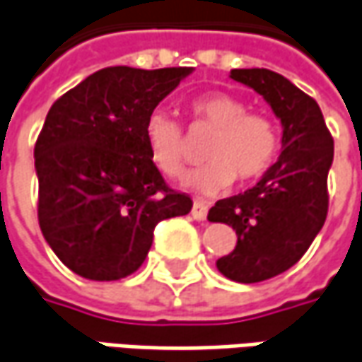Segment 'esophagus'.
I'll return each instance as SVG.
<instances>
[{"mask_svg":"<svg viewBox=\"0 0 362 362\" xmlns=\"http://www.w3.org/2000/svg\"><path fill=\"white\" fill-rule=\"evenodd\" d=\"M206 216H208V206L202 204V202H194V206H192V218L198 220V222H204Z\"/></svg>","mask_w":362,"mask_h":362,"instance_id":"34e87169","label":"esophagus"}]
</instances>
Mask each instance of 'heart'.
Segmentation results:
<instances>
[{
	"label": "heart",
	"mask_w": 362,
	"mask_h": 362,
	"mask_svg": "<svg viewBox=\"0 0 362 362\" xmlns=\"http://www.w3.org/2000/svg\"><path fill=\"white\" fill-rule=\"evenodd\" d=\"M198 124L216 129L206 146V164L182 176V188L198 196H214L240 180L262 176L279 148V132L272 119L250 112L247 103L228 93H206L190 103ZM144 142L150 162L166 176H178L184 168V132L164 110L150 112L144 122Z\"/></svg>",
	"instance_id": "b5f03b06"
}]
</instances>
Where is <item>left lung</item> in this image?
Wrapping results in <instances>:
<instances>
[{"label": "left lung", "mask_w": 362, "mask_h": 362, "mask_svg": "<svg viewBox=\"0 0 362 362\" xmlns=\"http://www.w3.org/2000/svg\"><path fill=\"white\" fill-rule=\"evenodd\" d=\"M230 77L253 88L281 122V154L243 194L216 202L210 222L232 226L238 243L216 262L228 279L257 284L293 267L327 218V176L333 139L323 112L284 75L269 69H233Z\"/></svg>", "instance_id": "obj_1"}]
</instances>
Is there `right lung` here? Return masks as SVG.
<instances>
[{"label":"right lung","instance_id":"right-lung-1","mask_svg":"<svg viewBox=\"0 0 362 362\" xmlns=\"http://www.w3.org/2000/svg\"><path fill=\"white\" fill-rule=\"evenodd\" d=\"M194 69L107 67L53 103L35 144L39 226L85 279L117 281L148 255L156 223L192 210L150 162L144 122Z\"/></svg>","mask_w":362,"mask_h":362}]
</instances>
